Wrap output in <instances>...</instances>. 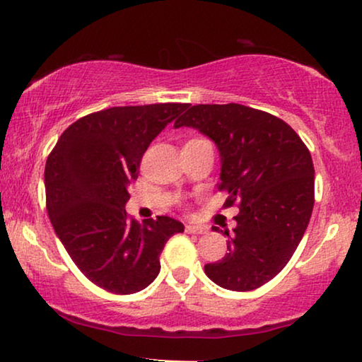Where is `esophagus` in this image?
I'll use <instances>...</instances> for the list:
<instances>
[{
	"mask_svg": "<svg viewBox=\"0 0 362 362\" xmlns=\"http://www.w3.org/2000/svg\"><path fill=\"white\" fill-rule=\"evenodd\" d=\"M186 232H187V234H206L207 227H204V226L187 224V226H186Z\"/></svg>",
	"mask_w": 362,
	"mask_h": 362,
	"instance_id": "34e87169",
	"label": "esophagus"
}]
</instances>
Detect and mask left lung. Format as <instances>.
I'll use <instances>...</instances> for the list:
<instances>
[{"label": "left lung", "instance_id": "obj_1", "mask_svg": "<svg viewBox=\"0 0 362 362\" xmlns=\"http://www.w3.org/2000/svg\"><path fill=\"white\" fill-rule=\"evenodd\" d=\"M180 127L216 143L217 187L229 192L226 206L239 204L237 226L224 229L227 254L204 265L206 275L232 291L259 288L288 264L308 227L315 204L308 148L284 120L239 103L194 105L175 122Z\"/></svg>", "mask_w": 362, "mask_h": 362}]
</instances>
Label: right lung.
Returning <instances> with one entry per match:
<instances>
[{
    "instance_id": "1",
    "label": "right lung",
    "mask_w": 362,
    "mask_h": 362,
    "mask_svg": "<svg viewBox=\"0 0 362 362\" xmlns=\"http://www.w3.org/2000/svg\"><path fill=\"white\" fill-rule=\"evenodd\" d=\"M187 103L112 107L78 118L46 161L47 214L74 264L117 295L146 288L160 274L171 235L185 230L168 216L143 224L127 216L128 186L143 153Z\"/></svg>"
}]
</instances>
